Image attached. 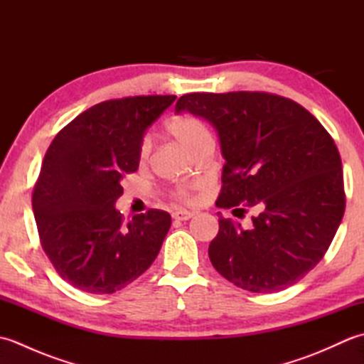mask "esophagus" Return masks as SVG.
Returning <instances> with one entry per match:
<instances>
[{
    "mask_svg": "<svg viewBox=\"0 0 364 364\" xmlns=\"http://www.w3.org/2000/svg\"><path fill=\"white\" fill-rule=\"evenodd\" d=\"M192 215H194V213L180 210V211H175V213L172 214V218H173L175 220H189V219L192 218Z\"/></svg>",
    "mask_w": 364,
    "mask_h": 364,
    "instance_id": "esophagus-1",
    "label": "esophagus"
}]
</instances>
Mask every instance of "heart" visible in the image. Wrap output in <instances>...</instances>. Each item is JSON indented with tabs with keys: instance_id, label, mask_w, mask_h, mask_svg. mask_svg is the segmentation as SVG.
Here are the masks:
<instances>
[{
	"instance_id": "1",
	"label": "heart",
	"mask_w": 364,
	"mask_h": 364,
	"mask_svg": "<svg viewBox=\"0 0 364 364\" xmlns=\"http://www.w3.org/2000/svg\"><path fill=\"white\" fill-rule=\"evenodd\" d=\"M167 131L172 134L184 149L189 150L192 154H196L202 146L208 142H213L210 129L194 114H178L172 117L167 123ZM151 153V139L149 136L142 137L139 144L137 159L139 164L144 166L150 158ZM172 197L180 202H189L191 200V189L188 186H176L172 189Z\"/></svg>"
}]
</instances>
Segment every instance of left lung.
<instances>
[{
    "instance_id": "1",
    "label": "left lung",
    "mask_w": 364,
    "mask_h": 364,
    "mask_svg": "<svg viewBox=\"0 0 364 364\" xmlns=\"http://www.w3.org/2000/svg\"><path fill=\"white\" fill-rule=\"evenodd\" d=\"M176 112L208 120L220 137L225 166L219 215L208 255L228 282L250 292H278L301 280L323 258L346 210L343 167L328 131L304 106L269 92H194Z\"/></svg>"
}]
</instances>
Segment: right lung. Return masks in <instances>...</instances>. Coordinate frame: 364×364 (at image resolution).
<instances>
[{
    "label": "right lung",
    "mask_w": 364,
    "mask_h": 364,
    "mask_svg": "<svg viewBox=\"0 0 364 364\" xmlns=\"http://www.w3.org/2000/svg\"><path fill=\"white\" fill-rule=\"evenodd\" d=\"M175 98L106 100L75 117L46 150L33 189L34 219L46 257L75 288L117 292L158 257L170 214L149 210L125 222L114 205L139 167L145 129Z\"/></svg>",
    "instance_id": "right-lung-1"
}]
</instances>
